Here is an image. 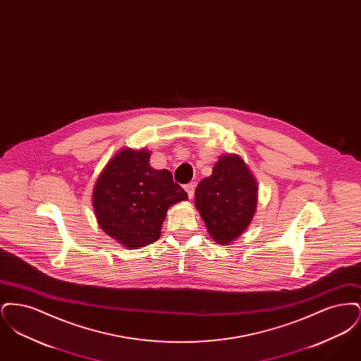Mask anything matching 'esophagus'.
<instances>
[{
    "instance_id": "esophagus-1",
    "label": "esophagus",
    "mask_w": 361,
    "mask_h": 361,
    "mask_svg": "<svg viewBox=\"0 0 361 361\" xmlns=\"http://www.w3.org/2000/svg\"><path fill=\"white\" fill-rule=\"evenodd\" d=\"M195 187H196V184L195 183H189L187 184L184 188L187 190V193H188L189 199H192L193 197V192H195Z\"/></svg>"
}]
</instances>
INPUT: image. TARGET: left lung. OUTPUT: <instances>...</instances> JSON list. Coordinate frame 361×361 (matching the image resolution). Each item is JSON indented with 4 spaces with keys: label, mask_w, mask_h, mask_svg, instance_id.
Instances as JSON below:
<instances>
[{
    "label": "left lung",
    "mask_w": 361,
    "mask_h": 361,
    "mask_svg": "<svg viewBox=\"0 0 361 361\" xmlns=\"http://www.w3.org/2000/svg\"><path fill=\"white\" fill-rule=\"evenodd\" d=\"M256 177L237 154L219 157L212 174L203 178L195 192L207 231L219 245H230L252 224L257 211Z\"/></svg>",
    "instance_id": "1"
}]
</instances>
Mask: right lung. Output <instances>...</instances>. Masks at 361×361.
<instances>
[{
  "instance_id": "add662e5",
  "label": "right lung",
  "mask_w": 361,
  "mask_h": 361,
  "mask_svg": "<svg viewBox=\"0 0 361 361\" xmlns=\"http://www.w3.org/2000/svg\"><path fill=\"white\" fill-rule=\"evenodd\" d=\"M150 155L147 149H121L93 188L97 224L124 247L139 249L158 240L169 207L188 199L172 173L150 166Z\"/></svg>"
}]
</instances>
